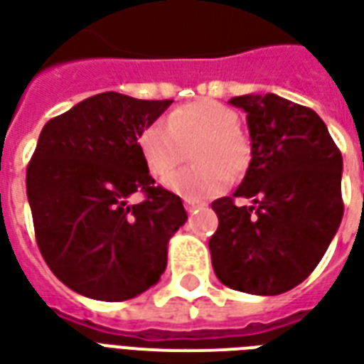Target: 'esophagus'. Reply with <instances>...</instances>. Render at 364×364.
Segmentation results:
<instances>
[{
  "label": "esophagus",
  "instance_id": "34e87169",
  "mask_svg": "<svg viewBox=\"0 0 364 364\" xmlns=\"http://www.w3.org/2000/svg\"><path fill=\"white\" fill-rule=\"evenodd\" d=\"M185 208H187L189 214H193V212H196V210L200 208V204L195 203V200H185Z\"/></svg>",
  "mask_w": 364,
  "mask_h": 364
}]
</instances>
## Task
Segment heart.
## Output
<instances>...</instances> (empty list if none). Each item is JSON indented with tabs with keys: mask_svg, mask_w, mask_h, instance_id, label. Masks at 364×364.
Returning <instances> with one entry per match:
<instances>
[{
	"mask_svg": "<svg viewBox=\"0 0 364 364\" xmlns=\"http://www.w3.org/2000/svg\"><path fill=\"white\" fill-rule=\"evenodd\" d=\"M231 107L216 100H196L177 106L166 119H154L136 136L139 152L154 177H164L178 163L182 146L196 142L193 168L178 170L164 187L187 200H206L230 185V175L243 173L250 161V144Z\"/></svg>",
	"mask_w": 364,
	"mask_h": 364,
	"instance_id": "1",
	"label": "heart"
}]
</instances>
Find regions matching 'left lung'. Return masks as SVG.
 I'll return each mask as SVG.
<instances>
[{
	"mask_svg": "<svg viewBox=\"0 0 364 364\" xmlns=\"http://www.w3.org/2000/svg\"><path fill=\"white\" fill-rule=\"evenodd\" d=\"M230 104L247 114L252 158L233 196L212 203V266L235 291L279 295L309 278L340 228L343 160L311 107L276 94ZM235 196L253 206L237 207Z\"/></svg>",
	"mask_w": 364,
	"mask_h": 364,
	"instance_id": "1",
	"label": "left lung"
}]
</instances>
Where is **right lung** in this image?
<instances>
[{
    "mask_svg": "<svg viewBox=\"0 0 364 364\" xmlns=\"http://www.w3.org/2000/svg\"><path fill=\"white\" fill-rule=\"evenodd\" d=\"M171 102L102 92L42 129L26 195L46 264L73 291L127 301L166 270L169 239L187 212L179 196L156 187L136 136ZM133 192L145 200L129 205Z\"/></svg>",
    "mask_w": 364,
    "mask_h": 364,
    "instance_id": "1",
    "label": "right lung"
}]
</instances>
